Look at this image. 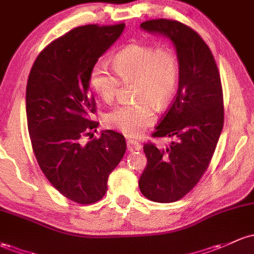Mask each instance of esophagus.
<instances>
[{
    "label": "esophagus",
    "mask_w": 254,
    "mask_h": 254,
    "mask_svg": "<svg viewBox=\"0 0 254 254\" xmlns=\"http://www.w3.org/2000/svg\"><path fill=\"white\" fill-rule=\"evenodd\" d=\"M127 149H128V151H130V152L139 151V150L141 149V144L137 140H132V139H130V140L127 141Z\"/></svg>",
    "instance_id": "obj_1"
}]
</instances>
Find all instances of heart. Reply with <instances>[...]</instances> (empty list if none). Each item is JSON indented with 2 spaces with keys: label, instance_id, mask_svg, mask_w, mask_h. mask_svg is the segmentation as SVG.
<instances>
[{
  "label": "heart",
  "instance_id": "heart-1",
  "mask_svg": "<svg viewBox=\"0 0 254 254\" xmlns=\"http://www.w3.org/2000/svg\"><path fill=\"white\" fill-rule=\"evenodd\" d=\"M114 69L105 63L93 65L89 83L95 94L111 103L121 81L133 84V104H122L109 111L105 125L128 137H135L156 120L155 109H162L176 93L179 80L178 57L168 48L133 43L117 52L113 58Z\"/></svg>",
  "mask_w": 254,
  "mask_h": 254
}]
</instances>
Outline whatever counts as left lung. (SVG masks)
Listing matches in <instances>:
<instances>
[{"instance_id":"1","label":"left lung","mask_w":254,"mask_h":254,"mask_svg":"<svg viewBox=\"0 0 254 254\" xmlns=\"http://www.w3.org/2000/svg\"><path fill=\"white\" fill-rule=\"evenodd\" d=\"M141 29L170 37L179 61V87L151 137H171L167 148L144 144L148 165L139 189L149 200L176 202L195 188L208 168L224 125L220 75L202 37L171 19H152Z\"/></svg>"}]
</instances>
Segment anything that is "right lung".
Listing matches in <instances>:
<instances>
[{"label": "right lung", "instance_id": "right-lung-1", "mask_svg": "<svg viewBox=\"0 0 254 254\" xmlns=\"http://www.w3.org/2000/svg\"><path fill=\"white\" fill-rule=\"evenodd\" d=\"M125 24L78 26L52 41L37 56L26 84V119L41 171L69 200H102L108 178L126 152L125 137L106 129L83 143L98 125L89 72L121 36Z\"/></svg>", "mask_w": 254, "mask_h": 254}]
</instances>
